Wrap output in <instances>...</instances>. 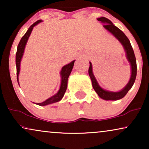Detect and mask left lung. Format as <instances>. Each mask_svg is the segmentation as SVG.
Returning a JSON list of instances; mask_svg holds the SVG:
<instances>
[{"mask_svg": "<svg viewBox=\"0 0 149 149\" xmlns=\"http://www.w3.org/2000/svg\"><path fill=\"white\" fill-rule=\"evenodd\" d=\"M97 20L104 24L103 27L109 33H111L114 37L117 38L120 43L122 45L124 50H125L126 58H127L128 62L130 63V68H131V76H130L129 82L121 90L119 91H111L106 90L100 86L93 73L92 64L90 62H89V68L88 70L89 75L90 77L93 89L100 98L104 100H118L123 98L127 94L128 91L132 88L134 82H135L136 74H137V65H136V57L130 40L119 28H118L117 26L114 25L111 20L104 17L97 18Z\"/></svg>", "mask_w": 149, "mask_h": 149, "instance_id": "obj_1", "label": "left lung"}]
</instances>
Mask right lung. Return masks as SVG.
<instances>
[{
    "instance_id": "1",
    "label": "right lung",
    "mask_w": 149,
    "mask_h": 149,
    "mask_svg": "<svg viewBox=\"0 0 149 149\" xmlns=\"http://www.w3.org/2000/svg\"><path fill=\"white\" fill-rule=\"evenodd\" d=\"M42 21L41 19L38 20L37 22H36L35 23H34L31 26H30V28H28L27 32H26V34L23 36V37L21 38L20 41L18 44L17 49V53H16V56H15V64H16V68H17V83L19 85V74L20 72V64H21V61L22 59V57L24 56V50H25V47L27 43L28 38H29L30 34L33 30L34 27L35 26L37 25L40 22ZM75 60H73L72 62L69 63V64L65 65L62 68V70L60 71V77H61V83H60V89L58 92L56 94L53 95V96L49 97L48 99H47L45 101L42 102L41 103H34L36 104L39 105V106H46L51 104L58 102L60 101L62 99V97H64V93L66 91L67 85H68V79L69 76H70L71 71L72 70L73 66H74V63Z\"/></svg>"
}]
</instances>
